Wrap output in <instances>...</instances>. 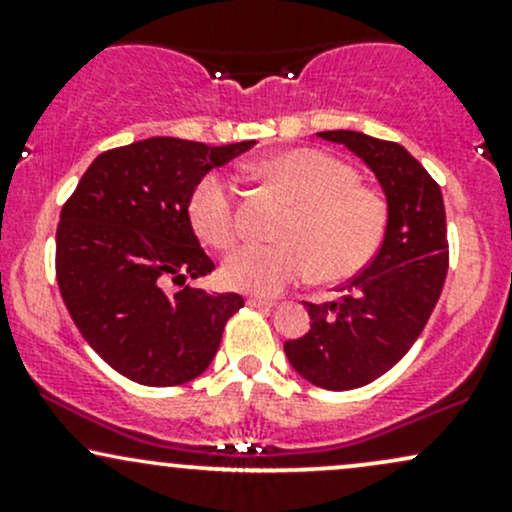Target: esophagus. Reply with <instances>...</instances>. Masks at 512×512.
I'll return each mask as SVG.
<instances>
[{
	"label": "esophagus",
	"mask_w": 512,
	"mask_h": 512,
	"mask_svg": "<svg viewBox=\"0 0 512 512\" xmlns=\"http://www.w3.org/2000/svg\"><path fill=\"white\" fill-rule=\"evenodd\" d=\"M248 305L250 308H274L276 301H272V298H262V296H250Z\"/></svg>",
	"instance_id": "esophagus-1"
}]
</instances>
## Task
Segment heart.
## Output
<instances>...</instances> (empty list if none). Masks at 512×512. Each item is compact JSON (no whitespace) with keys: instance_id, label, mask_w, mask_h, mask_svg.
I'll return each mask as SVG.
<instances>
[{"instance_id":"b5f03b06","label":"heart","mask_w":512,"mask_h":512,"mask_svg":"<svg viewBox=\"0 0 512 512\" xmlns=\"http://www.w3.org/2000/svg\"><path fill=\"white\" fill-rule=\"evenodd\" d=\"M255 170L286 192L293 211L281 226V243H245L223 260L221 274L231 289L274 296L313 269L322 279H346L380 250L387 204L358 185L349 163L317 149H286L262 158ZM187 214L211 248H231L240 236L236 190L221 175L197 182Z\"/></svg>"}]
</instances>
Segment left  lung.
Returning <instances> with one entry per match:
<instances>
[{
    "mask_svg": "<svg viewBox=\"0 0 512 512\" xmlns=\"http://www.w3.org/2000/svg\"><path fill=\"white\" fill-rule=\"evenodd\" d=\"M373 170L387 202L378 255L342 286V301L305 303L310 330L284 344L310 385L356 390L387 373L424 332L448 274V226L436 180L402 144L354 129L317 132Z\"/></svg>",
    "mask_w": 512,
    "mask_h": 512,
    "instance_id": "obj_1",
    "label": "left lung"
}]
</instances>
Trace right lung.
<instances>
[{
	"label": "right lung",
	"mask_w": 512,
	"mask_h": 512,
	"mask_svg": "<svg viewBox=\"0 0 512 512\" xmlns=\"http://www.w3.org/2000/svg\"><path fill=\"white\" fill-rule=\"evenodd\" d=\"M255 142L207 146L151 137L88 166L57 226V284L74 325L117 373L149 387L190 383L209 368L238 293L185 289L214 272L187 204L211 168Z\"/></svg>",
	"instance_id": "right-lung-1"
}]
</instances>
